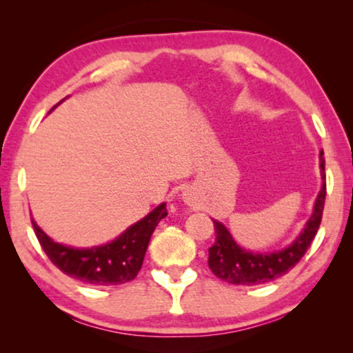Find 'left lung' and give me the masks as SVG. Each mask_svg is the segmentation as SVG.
Listing matches in <instances>:
<instances>
[{"label": "left lung", "instance_id": "left-lung-1", "mask_svg": "<svg viewBox=\"0 0 353 353\" xmlns=\"http://www.w3.org/2000/svg\"><path fill=\"white\" fill-rule=\"evenodd\" d=\"M320 170H321V188L316 195L314 212L302 228L299 236L290 246L274 252H252L248 251L233 240L230 232L222 222L212 219L216 230V241L210 248L208 265L217 278L232 285H262V283L276 280L285 275L302 259L309 250L312 240L319 230L321 216H323L326 182H325V160L323 152H320Z\"/></svg>", "mask_w": 353, "mask_h": 353}]
</instances>
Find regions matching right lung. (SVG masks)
I'll return each mask as SVG.
<instances>
[{
    "label": "right lung",
    "instance_id": "right-lung-1",
    "mask_svg": "<svg viewBox=\"0 0 353 353\" xmlns=\"http://www.w3.org/2000/svg\"><path fill=\"white\" fill-rule=\"evenodd\" d=\"M166 216V203H161L113 241L92 248L65 246L49 238L33 219L32 224L39 245L57 269L88 285L110 286L136 278L152 233Z\"/></svg>",
    "mask_w": 353,
    "mask_h": 353
}]
</instances>
